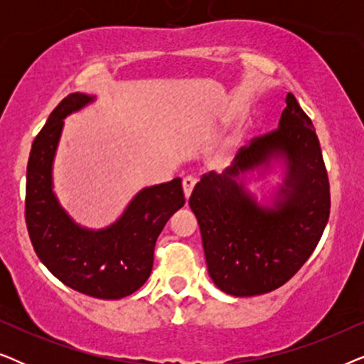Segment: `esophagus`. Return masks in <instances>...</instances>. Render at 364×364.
Returning <instances> with one entry per match:
<instances>
[{
	"instance_id": "obj_1",
	"label": "esophagus",
	"mask_w": 364,
	"mask_h": 364,
	"mask_svg": "<svg viewBox=\"0 0 364 364\" xmlns=\"http://www.w3.org/2000/svg\"><path fill=\"white\" fill-rule=\"evenodd\" d=\"M196 177L193 176H186L183 177V181H182V187H183V193H186V197L188 198L191 197V193H192V188H193V186H196Z\"/></svg>"
}]
</instances>
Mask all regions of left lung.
<instances>
[{
  "instance_id": "left-lung-1",
  "label": "left lung",
  "mask_w": 364,
  "mask_h": 364,
  "mask_svg": "<svg viewBox=\"0 0 364 364\" xmlns=\"http://www.w3.org/2000/svg\"><path fill=\"white\" fill-rule=\"evenodd\" d=\"M285 102L280 126L242 147L223 172L203 173L188 198L208 275L233 296H255L285 285L310 258L330 217V181L315 127L291 92ZM272 153L286 154L291 176L276 208L265 209L235 178Z\"/></svg>"
}]
</instances>
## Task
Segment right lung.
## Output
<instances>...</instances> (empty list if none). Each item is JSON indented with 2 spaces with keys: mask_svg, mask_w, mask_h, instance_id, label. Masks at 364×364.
Here are the masks:
<instances>
[{
  "mask_svg": "<svg viewBox=\"0 0 364 364\" xmlns=\"http://www.w3.org/2000/svg\"><path fill=\"white\" fill-rule=\"evenodd\" d=\"M89 101L86 94H69L34 139L26 171L24 218L34 252L54 277L84 295L119 300L147 282L159 233L186 203V197L181 178H173L144 188L121 220L106 230H84L73 223L53 193L51 164L63 119Z\"/></svg>",
  "mask_w": 364,
  "mask_h": 364,
  "instance_id": "1",
  "label": "right lung"
}]
</instances>
